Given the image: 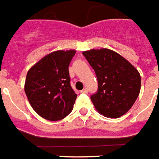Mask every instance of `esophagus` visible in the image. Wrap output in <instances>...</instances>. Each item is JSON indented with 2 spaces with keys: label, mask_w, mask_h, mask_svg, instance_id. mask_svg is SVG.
<instances>
[{
  "label": "esophagus",
  "mask_w": 159,
  "mask_h": 159,
  "mask_svg": "<svg viewBox=\"0 0 159 159\" xmlns=\"http://www.w3.org/2000/svg\"><path fill=\"white\" fill-rule=\"evenodd\" d=\"M81 93H87L88 89H84L81 91Z\"/></svg>",
  "instance_id": "1"
}]
</instances>
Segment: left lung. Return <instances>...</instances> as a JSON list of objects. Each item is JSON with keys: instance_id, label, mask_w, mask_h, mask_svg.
Returning a JSON list of instances; mask_svg holds the SVG:
<instances>
[{"instance_id": "1", "label": "left lung", "mask_w": 159, "mask_h": 159, "mask_svg": "<svg viewBox=\"0 0 159 159\" xmlns=\"http://www.w3.org/2000/svg\"><path fill=\"white\" fill-rule=\"evenodd\" d=\"M83 55L98 79V91L90 97L95 108L109 118L126 113L140 91L138 70L118 53L107 48L85 51Z\"/></svg>"}]
</instances>
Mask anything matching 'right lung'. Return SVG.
<instances>
[{
	"label": "right lung",
	"instance_id": "right-lung-1",
	"mask_svg": "<svg viewBox=\"0 0 159 159\" xmlns=\"http://www.w3.org/2000/svg\"><path fill=\"white\" fill-rule=\"evenodd\" d=\"M75 51L48 54L27 73L25 91L34 110L44 119L60 120L73 110L77 94L70 86L69 65Z\"/></svg>",
	"mask_w": 159,
	"mask_h": 159
}]
</instances>
